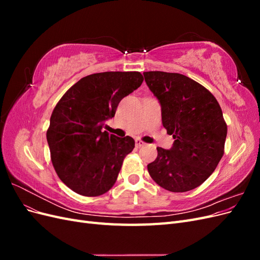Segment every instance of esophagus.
I'll use <instances>...</instances> for the list:
<instances>
[{
  "label": "esophagus",
  "instance_id": "esophagus-1",
  "mask_svg": "<svg viewBox=\"0 0 260 260\" xmlns=\"http://www.w3.org/2000/svg\"><path fill=\"white\" fill-rule=\"evenodd\" d=\"M136 145L138 146V147H141V146H143V145H145V143L143 142L142 140H140V139H137L136 140Z\"/></svg>",
  "mask_w": 260,
  "mask_h": 260
}]
</instances>
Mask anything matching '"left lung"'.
Here are the masks:
<instances>
[{
	"label": "left lung",
	"instance_id": "left-lung-1",
	"mask_svg": "<svg viewBox=\"0 0 260 260\" xmlns=\"http://www.w3.org/2000/svg\"><path fill=\"white\" fill-rule=\"evenodd\" d=\"M143 75L161 105L162 125L175 139L170 149L157 147L148 174L165 190L191 191L205 182L223 156L228 128L221 107L205 86L184 75Z\"/></svg>",
	"mask_w": 260,
	"mask_h": 260
}]
</instances>
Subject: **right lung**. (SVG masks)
<instances>
[{"label":"right lung","instance_id":"add662e5","mask_svg":"<svg viewBox=\"0 0 260 260\" xmlns=\"http://www.w3.org/2000/svg\"><path fill=\"white\" fill-rule=\"evenodd\" d=\"M143 82L139 72L86 76L61 96L46 131L51 160L58 178L83 196H100L115 184L135 140L102 131L119 102Z\"/></svg>","mask_w":260,"mask_h":260}]
</instances>
